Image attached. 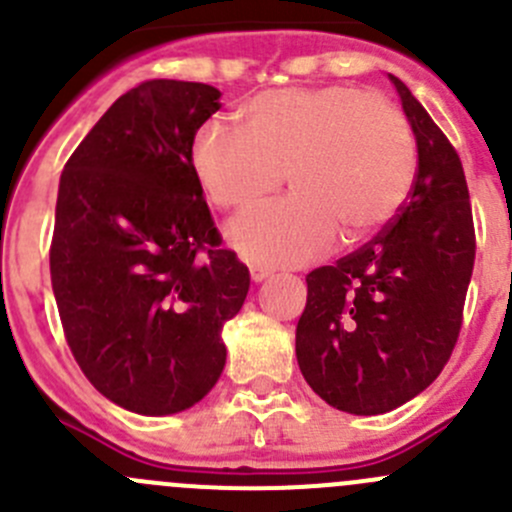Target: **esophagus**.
I'll use <instances>...</instances> for the list:
<instances>
[{"instance_id": "obj_1", "label": "esophagus", "mask_w": 512, "mask_h": 512, "mask_svg": "<svg viewBox=\"0 0 512 512\" xmlns=\"http://www.w3.org/2000/svg\"><path fill=\"white\" fill-rule=\"evenodd\" d=\"M250 277L255 282H262V280H267V277H270V270H267V267H260V265H252L250 267Z\"/></svg>"}]
</instances>
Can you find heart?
I'll return each mask as SVG.
<instances>
[{
  "label": "heart",
  "instance_id": "obj_1",
  "mask_svg": "<svg viewBox=\"0 0 512 512\" xmlns=\"http://www.w3.org/2000/svg\"><path fill=\"white\" fill-rule=\"evenodd\" d=\"M245 130L207 119L192 167L220 210L237 212L285 182L292 195L232 222L230 242L262 265H300L335 235L357 242L408 200L418 145L408 114L350 84L267 89L242 107Z\"/></svg>",
  "mask_w": 512,
  "mask_h": 512
}]
</instances>
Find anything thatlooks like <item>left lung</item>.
Masks as SVG:
<instances>
[{
	"label": "left lung",
	"mask_w": 512,
	"mask_h": 512,
	"mask_svg": "<svg viewBox=\"0 0 512 512\" xmlns=\"http://www.w3.org/2000/svg\"><path fill=\"white\" fill-rule=\"evenodd\" d=\"M418 170L398 215L370 242L307 275L297 322L302 377L337 410L380 415L448 365L475 265V225L458 152L398 77Z\"/></svg>",
	"instance_id": "left-lung-1"
}]
</instances>
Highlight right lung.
<instances>
[{
	"label": "right lung",
	"instance_id": "right-lung-1",
	"mask_svg": "<svg viewBox=\"0 0 512 512\" xmlns=\"http://www.w3.org/2000/svg\"><path fill=\"white\" fill-rule=\"evenodd\" d=\"M220 97L202 82L137 84L59 180L49 272L64 337L84 377L132 413H180L215 388L222 325L250 290L190 157Z\"/></svg>",
	"mask_w": 512,
	"mask_h": 512
}]
</instances>
